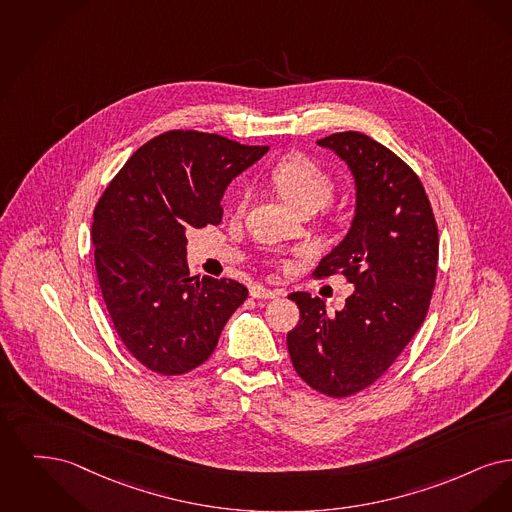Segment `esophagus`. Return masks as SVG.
Returning a JSON list of instances; mask_svg holds the SVG:
<instances>
[{
  "mask_svg": "<svg viewBox=\"0 0 512 512\" xmlns=\"http://www.w3.org/2000/svg\"><path fill=\"white\" fill-rule=\"evenodd\" d=\"M283 294H285L283 290H271L267 289V287H262V285H254V287L250 289V296H252V298H256V300L279 298V296H283Z\"/></svg>",
  "mask_w": 512,
  "mask_h": 512,
  "instance_id": "1",
  "label": "esophagus"
}]
</instances>
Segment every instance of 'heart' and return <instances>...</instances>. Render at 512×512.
I'll return each instance as SVG.
<instances>
[{
    "mask_svg": "<svg viewBox=\"0 0 512 512\" xmlns=\"http://www.w3.org/2000/svg\"><path fill=\"white\" fill-rule=\"evenodd\" d=\"M269 179L277 193L298 212L323 208L334 193V181L327 170L306 155L281 158L271 170ZM250 199V187L245 185L239 195V208H245Z\"/></svg>",
    "mask_w": 512,
    "mask_h": 512,
    "instance_id": "obj_1",
    "label": "heart"
}]
</instances>
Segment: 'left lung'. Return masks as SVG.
<instances>
[{"label":"left lung","instance_id":"obj_1","mask_svg":"<svg viewBox=\"0 0 512 512\" xmlns=\"http://www.w3.org/2000/svg\"><path fill=\"white\" fill-rule=\"evenodd\" d=\"M317 145L350 168L356 210L315 277L340 271L354 292L334 315L321 298L292 292L300 321L287 346L306 384L346 398L382 377L423 325L438 271V227L421 179L390 149L359 132L329 135Z\"/></svg>","mask_w":512,"mask_h":512}]
</instances>
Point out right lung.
Returning <instances> with one entry per match:
<instances>
[{"mask_svg":"<svg viewBox=\"0 0 512 512\" xmlns=\"http://www.w3.org/2000/svg\"><path fill=\"white\" fill-rule=\"evenodd\" d=\"M267 149L166 132L135 151L95 206V271L112 325L158 375H183L212 356L248 296L233 279L189 275L187 231L222 222L227 185Z\"/></svg>","mask_w":512,"mask_h":512,"instance_id":"1","label":"right lung"}]
</instances>
